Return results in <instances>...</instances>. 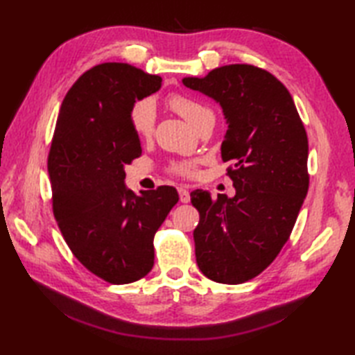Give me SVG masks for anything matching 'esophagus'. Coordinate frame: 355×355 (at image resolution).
Here are the masks:
<instances>
[{
  "mask_svg": "<svg viewBox=\"0 0 355 355\" xmlns=\"http://www.w3.org/2000/svg\"><path fill=\"white\" fill-rule=\"evenodd\" d=\"M178 193H180V201H182V202H189L191 201L189 187H187V186H180Z\"/></svg>",
  "mask_w": 355,
  "mask_h": 355,
  "instance_id": "34e87169",
  "label": "esophagus"
}]
</instances>
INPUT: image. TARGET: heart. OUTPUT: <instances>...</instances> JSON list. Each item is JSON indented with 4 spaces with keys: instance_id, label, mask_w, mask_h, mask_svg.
<instances>
[{
    "instance_id": "obj_1",
    "label": "heart",
    "mask_w": 355,
    "mask_h": 355,
    "mask_svg": "<svg viewBox=\"0 0 355 355\" xmlns=\"http://www.w3.org/2000/svg\"><path fill=\"white\" fill-rule=\"evenodd\" d=\"M168 105L193 128L198 125L201 119H205L207 114H212V111L206 105L183 94L169 96ZM131 123L135 134L140 139H149L153 135L155 126V105L150 101H140L139 103H135L131 111ZM172 171L175 173H182V175H191L193 172V164L175 163L172 166Z\"/></svg>"
}]
</instances>
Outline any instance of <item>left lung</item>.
Returning a JSON list of instances; mask_svg holds the SVG:
<instances>
[{
    "instance_id": "8db88e82",
    "label": "left lung",
    "mask_w": 355,
    "mask_h": 355,
    "mask_svg": "<svg viewBox=\"0 0 355 355\" xmlns=\"http://www.w3.org/2000/svg\"><path fill=\"white\" fill-rule=\"evenodd\" d=\"M183 84L223 108L227 132L223 162L236 193H191L200 223L193 230L201 273L243 284L266 270L288 241L308 192V139L288 89L247 64L218 67Z\"/></svg>"
}]
</instances>
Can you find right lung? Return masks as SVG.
I'll list each match as a JSON object with an SVG mask.
<instances>
[{"label": "right lung", "instance_id": "right-lung-1", "mask_svg": "<svg viewBox=\"0 0 355 355\" xmlns=\"http://www.w3.org/2000/svg\"><path fill=\"white\" fill-rule=\"evenodd\" d=\"M160 87L157 74L105 62L74 82L59 110L49 155L53 214L73 254L110 284L149 273L155 232L178 201L172 186L140 195L125 186V166L141 155L131 111Z\"/></svg>", "mask_w": 355, "mask_h": 355}]
</instances>
